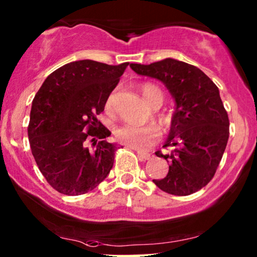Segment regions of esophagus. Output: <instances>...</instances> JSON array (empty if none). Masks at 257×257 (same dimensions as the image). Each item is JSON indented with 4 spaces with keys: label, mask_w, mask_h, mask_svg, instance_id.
Returning a JSON list of instances; mask_svg holds the SVG:
<instances>
[{
    "label": "esophagus",
    "mask_w": 257,
    "mask_h": 257,
    "mask_svg": "<svg viewBox=\"0 0 257 257\" xmlns=\"http://www.w3.org/2000/svg\"><path fill=\"white\" fill-rule=\"evenodd\" d=\"M131 149H134V148H131ZM136 151H137V155H138V157H139V160H142V161H147V160H150V154H148V153H143V151H139V150H137V149H135Z\"/></svg>",
    "instance_id": "esophagus-1"
}]
</instances>
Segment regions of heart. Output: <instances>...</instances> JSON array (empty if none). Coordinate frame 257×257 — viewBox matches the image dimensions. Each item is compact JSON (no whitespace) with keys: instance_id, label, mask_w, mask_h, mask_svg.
I'll return each instance as SVG.
<instances>
[{"instance_id":"1","label":"heart","mask_w":257,"mask_h":257,"mask_svg":"<svg viewBox=\"0 0 257 257\" xmlns=\"http://www.w3.org/2000/svg\"><path fill=\"white\" fill-rule=\"evenodd\" d=\"M142 95L144 99L148 101L151 106H160L163 101V93L157 85L153 83H144L141 87ZM113 106V95H109L108 99L104 104V108L107 112H112ZM161 122L167 123L168 120L167 116L161 115L160 116ZM115 138L119 143L123 145H127L130 148L138 149V150H143V149H148L151 147L154 143H156L158 138V130L155 125L148 123V125H141V123H134L127 122L123 125L119 126L115 130Z\"/></svg>"}]
</instances>
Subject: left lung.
<instances>
[{
    "mask_svg": "<svg viewBox=\"0 0 257 257\" xmlns=\"http://www.w3.org/2000/svg\"><path fill=\"white\" fill-rule=\"evenodd\" d=\"M130 66L138 75L162 81L176 103L163 145L170 153H155L169 163V172L154 183L173 195L198 192L213 179L229 139V116L218 87L200 69L176 59Z\"/></svg>",
    "mask_w": 257,
    "mask_h": 257,
    "instance_id": "8db88e82",
    "label": "left lung"
}]
</instances>
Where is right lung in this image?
Returning a JSON list of instances; mask_svg holds the SVG:
<instances>
[{
  "mask_svg": "<svg viewBox=\"0 0 257 257\" xmlns=\"http://www.w3.org/2000/svg\"><path fill=\"white\" fill-rule=\"evenodd\" d=\"M127 65L69 63L47 76L34 96L28 123L32 155L57 192L85 194L109 174L116 145L107 141L110 131L96 116Z\"/></svg>",
  "mask_w": 257,
  "mask_h": 257,
  "instance_id": "right-lung-1",
  "label": "right lung"
}]
</instances>
